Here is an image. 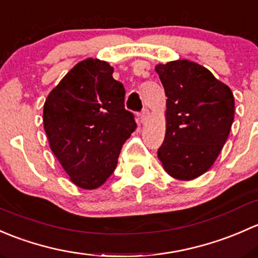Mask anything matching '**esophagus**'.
I'll list each match as a JSON object with an SVG mask.
<instances>
[{
	"mask_svg": "<svg viewBox=\"0 0 258 258\" xmlns=\"http://www.w3.org/2000/svg\"><path fill=\"white\" fill-rule=\"evenodd\" d=\"M149 116H150V111H149L148 109H144L142 111V114H140V123L144 124L145 121L148 120Z\"/></svg>",
	"mask_w": 258,
	"mask_h": 258,
	"instance_id": "obj_1",
	"label": "esophagus"
}]
</instances>
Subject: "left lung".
I'll return each instance as SVG.
<instances>
[{"instance_id":"8db88e82","label":"left lung","mask_w":258,"mask_h":258,"mask_svg":"<svg viewBox=\"0 0 258 258\" xmlns=\"http://www.w3.org/2000/svg\"><path fill=\"white\" fill-rule=\"evenodd\" d=\"M166 99V133L158 158L164 170L188 181L205 174L221 153L235 116L231 89L187 59L155 66Z\"/></svg>"}]
</instances>
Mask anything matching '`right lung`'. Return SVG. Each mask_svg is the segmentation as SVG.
Wrapping results in <instances>:
<instances>
[{"mask_svg":"<svg viewBox=\"0 0 258 258\" xmlns=\"http://www.w3.org/2000/svg\"><path fill=\"white\" fill-rule=\"evenodd\" d=\"M113 67L87 58L47 97L43 126L50 150L78 187L94 190L114 172L121 147L137 129L124 108L125 89Z\"/></svg>","mask_w":258,"mask_h":258,"instance_id":"1","label":"right lung"}]
</instances>
